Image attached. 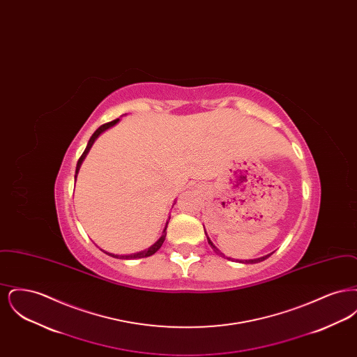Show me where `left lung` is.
<instances>
[{
	"instance_id": "8db88e82",
	"label": "left lung",
	"mask_w": 357,
	"mask_h": 357,
	"mask_svg": "<svg viewBox=\"0 0 357 357\" xmlns=\"http://www.w3.org/2000/svg\"><path fill=\"white\" fill-rule=\"evenodd\" d=\"M204 233H206V230H204ZM206 237H207V242H208V245L211 246V249L217 253V255H221V257H223V258H227V259H231L230 257H225V255L223 253H221L218 249H217V246L211 242V239L208 238V236H207V233H206ZM273 253H271V255H264V257H259V258H255V259H245V261H239V262H242V264H258V262H261V261H265L266 258H269L271 255H272Z\"/></svg>"
}]
</instances>
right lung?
<instances>
[{
    "mask_svg": "<svg viewBox=\"0 0 357 357\" xmlns=\"http://www.w3.org/2000/svg\"><path fill=\"white\" fill-rule=\"evenodd\" d=\"M120 119L114 120V121H109V123H105V124H102L100 126L95 132H93V135L91 136V139H89V142H88V144H86V147H85L84 153L83 155L80 156V159L77 160V166H76V174H75V182H76V176H77V174H79V170H80V167H82V163H83V160L85 159V156H86V153H89V150H91V147H92V144L95 143V140L100 136V134H102L104 131H107L108 128H111V127H114ZM169 223V222H167ZM167 223H166V227H165V230H163V234H162V237L159 238L153 245H151L149 249H146V250H142V252H139V253H134V255H112V253H108V252H104L105 255H111V257H114V258H119V259H135V258H146V257H150V255H155L159 249H160V246L163 245V242H165V238H166V229H167Z\"/></svg>",
    "mask_w": 357,
    "mask_h": 357,
    "instance_id": "1",
    "label": "right lung"
}]
</instances>
